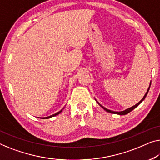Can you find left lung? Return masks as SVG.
Wrapping results in <instances>:
<instances>
[{
    "mask_svg": "<svg viewBox=\"0 0 160 160\" xmlns=\"http://www.w3.org/2000/svg\"><path fill=\"white\" fill-rule=\"evenodd\" d=\"M150 85H151V82H150ZM149 88H150V86L149 87V88H148V90H147V92H146V94L144 95V96L143 97V98L141 100V101H140L139 103H137L135 105V106H132V107H131V108H128V109H126V110H125V111H120V112H116V111H111V110H108V109H107V108H104L103 106H102L101 104L100 103H98H98L100 106H101L102 108H103L105 111H106L107 112H109V113H116V114H119V115H126V114H127V113H129V112H131L132 111V110H133V109H134L135 108H137V107L139 106V105L142 103V102L144 101V99L145 98H146V96H147V93H148V92H149Z\"/></svg>",
    "mask_w": 160,
    "mask_h": 160,
    "instance_id": "obj_1",
    "label": "left lung"
}]
</instances>
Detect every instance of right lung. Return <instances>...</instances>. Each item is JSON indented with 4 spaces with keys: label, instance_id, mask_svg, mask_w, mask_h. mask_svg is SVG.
<instances>
[{
    "label": "right lung",
    "instance_id": "obj_1",
    "mask_svg": "<svg viewBox=\"0 0 160 160\" xmlns=\"http://www.w3.org/2000/svg\"><path fill=\"white\" fill-rule=\"evenodd\" d=\"M62 109L61 111H59V112H57V113H54V114H53V115H52V116H47V117H44V118H43V119H46V118H51V117H53V116H57V115H58L59 113H60L61 112H62Z\"/></svg>",
    "mask_w": 160,
    "mask_h": 160
}]
</instances>
